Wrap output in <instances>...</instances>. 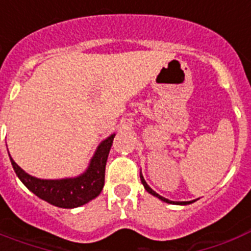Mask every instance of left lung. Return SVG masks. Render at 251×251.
I'll use <instances>...</instances> for the list:
<instances>
[{"label": "left lung", "instance_id": "1", "mask_svg": "<svg viewBox=\"0 0 251 251\" xmlns=\"http://www.w3.org/2000/svg\"><path fill=\"white\" fill-rule=\"evenodd\" d=\"M141 181H142V183H143V186H145V189L147 191H149L150 194H152L153 197H156V198H159V199H160V201H163V202H165V203H173V204H183V206H185V204H190V203L195 202V199H194V201H189V202H173V201H169V199L164 198V197H161V195L157 194L156 191H153L152 189H151V187H150L149 185H147V182H146L145 178H143V176H142V173H141Z\"/></svg>", "mask_w": 251, "mask_h": 251}]
</instances>
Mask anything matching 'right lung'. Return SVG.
<instances>
[{"label":"right lung","mask_w":251,"mask_h":251,"mask_svg":"<svg viewBox=\"0 0 251 251\" xmlns=\"http://www.w3.org/2000/svg\"><path fill=\"white\" fill-rule=\"evenodd\" d=\"M116 134L99 145L96 152L84 173L73 178L41 179L25 173L10 156V161L18 178L39 198L61 208H75L95 199L104 187L106 159Z\"/></svg>","instance_id":"right-lung-1"}]
</instances>
